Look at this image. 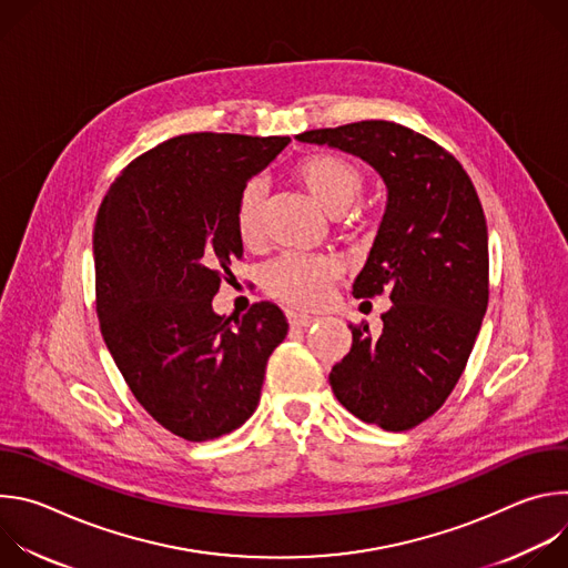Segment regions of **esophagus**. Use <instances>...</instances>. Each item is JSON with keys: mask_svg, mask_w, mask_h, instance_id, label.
Segmentation results:
<instances>
[{"mask_svg": "<svg viewBox=\"0 0 568 568\" xmlns=\"http://www.w3.org/2000/svg\"><path fill=\"white\" fill-rule=\"evenodd\" d=\"M318 318L316 316H310V314H292L290 316V326L294 328V331H307L310 326H314Z\"/></svg>", "mask_w": 568, "mask_h": 568, "instance_id": "esophagus-1", "label": "esophagus"}]
</instances>
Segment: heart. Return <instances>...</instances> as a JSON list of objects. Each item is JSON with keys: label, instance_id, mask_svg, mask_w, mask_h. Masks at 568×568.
<instances>
[{"label": "heart", "instance_id": "1", "mask_svg": "<svg viewBox=\"0 0 568 568\" xmlns=\"http://www.w3.org/2000/svg\"><path fill=\"white\" fill-rule=\"evenodd\" d=\"M301 186L312 200L333 217L344 215L364 193V173L353 161L337 154H312L294 171ZM265 197L263 182L254 180L242 189L235 204V233L245 245L261 240V206ZM339 267L331 258H312L301 254L281 256L265 274L270 294L294 307H316L326 301Z\"/></svg>", "mask_w": 568, "mask_h": 568}]
</instances>
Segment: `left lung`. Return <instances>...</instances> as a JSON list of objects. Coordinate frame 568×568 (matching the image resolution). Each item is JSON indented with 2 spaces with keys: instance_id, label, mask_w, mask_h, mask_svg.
Returning a JSON list of instances; mask_svg holds the SVG:
<instances>
[{
  "instance_id": "8db88e82",
  "label": "left lung",
  "mask_w": 568,
  "mask_h": 568,
  "mask_svg": "<svg viewBox=\"0 0 568 568\" xmlns=\"http://www.w3.org/2000/svg\"><path fill=\"white\" fill-rule=\"evenodd\" d=\"M348 152L382 178L386 209L357 298L386 292L377 337L355 328L331 386L368 425L404 432L434 416L456 386L488 307V224L469 175L432 139L388 121L296 134Z\"/></svg>"
}]
</instances>
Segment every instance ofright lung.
I'll use <instances>...</instances> for the list:
<instances>
[{
	"label": "right lung",
	"instance_id": "1",
	"mask_svg": "<svg viewBox=\"0 0 568 568\" xmlns=\"http://www.w3.org/2000/svg\"><path fill=\"white\" fill-rule=\"evenodd\" d=\"M287 136L182 134L141 154L110 186L94 226L103 339L141 407L206 443L258 407L267 359L287 335L272 303L217 314L213 296L242 256L235 204Z\"/></svg>",
	"mask_w": 568,
	"mask_h": 568
}]
</instances>
